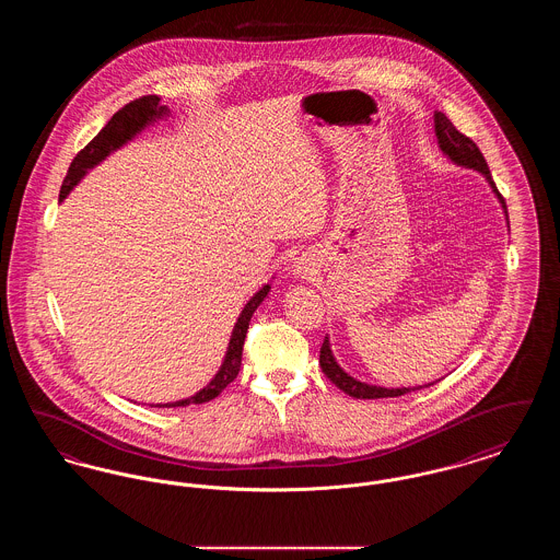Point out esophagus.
<instances>
[{"label": "esophagus", "mask_w": 560, "mask_h": 560, "mask_svg": "<svg viewBox=\"0 0 560 560\" xmlns=\"http://www.w3.org/2000/svg\"><path fill=\"white\" fill-rule=\"evenodd\" d=\"M313 272H315V262H313L311 256H302V258L295 260V265H293V275H295V277L308 279Z\"/></svg>", "instance_id": "34e87169"}]
</instances>
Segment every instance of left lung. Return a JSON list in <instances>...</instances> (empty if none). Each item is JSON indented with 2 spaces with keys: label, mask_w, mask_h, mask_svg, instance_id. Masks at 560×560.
Segmentation results:
<instances>
[{
  "label": "left lung",
  "mask_w": 560,
  "mask_h": 560,
  "mask_svg": "<svg viewBox=\"0 0 560 560\" xmlns=\"http://www.w3.org/2000/svg\"><path fill=\"white\" fill-rule=\"evenodd\" d=\"M434 133H436V140H439V149L443 151V155L447 160L455 163V165H462V167H468V170H475L479 172L480 176L487 180V185L493 190V195L498 197L504 215H506L508 222V210L506 203H504V197L498 192V187L491 178V172L487 167V161L482 158V153L479 151V147L462 132L455 130L452 121L445 117V113L441 110H434ZM319 365L323 373L350 397L354 399H386V397H400V395H407L411 390H420L424 386H430L434 382H428L424 386H399V388H384V386H375V384H368V382H361L357 377H352L350 373L345 372L334 352H331V345H329V338L325 336L323 340V347H320Z\"/></svg>",
  "instance_id": "8db88e82"
}]
</instances>
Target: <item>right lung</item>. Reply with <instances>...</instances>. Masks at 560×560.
<instances>
[{"label": "right lung", "instance_id": "add662e5", "mask_svg": "<svg viewBox=\"0 0 560 560\" xmlns=\"http://www.w3.org/2000/svg\"><path fill=\"white\" fill-rule=\"evenodd\" d=\"M167 117H170V108L161 105V98L155 94L136 98L130 105L117 110L108 119L107 126L90 140V144L85 149H81L75 160L71 161V167H69V172L62 180V187H60L58 201H65L67 195L83 180V176L107 160L110 153L119 151L121 147L132 142L138 133L144 132L149 126H155L158 121L167 119ZM268 292H270V285L267 283L247 300V304L243 306L237 323L231 331V340H229V347L224 352L222 365L218 368L215 375L199 393H195L192 397H187V399L174 400V402H158V405H151V407H187V405H201V402L215 399L240 373L241 352H243V342H245L249 320H252V315L256 313V308L267 300Z\"/></svg>", "mask_w": 560, "mask_h": 560}]
</instances>
